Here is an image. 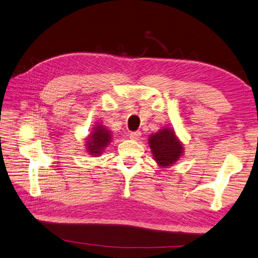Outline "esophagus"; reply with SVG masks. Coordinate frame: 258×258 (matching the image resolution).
Instances as JSON below:
<instances>
[{"instance_id":"34e87169","label":"esophagus","mask_w":258,"mask_h":258,"mask_svg":"<svg viewBox=\"0 0 258 258\" xmlns=\"http://www.w3.org/2000/svg\"><path fill=\"white\" fill-rule=\"evenodd\" d=\"M141 135H142V133H141V131H134V132H131L130 133V139L139 140L141 138Z\"/></svg>"}]
</instances>
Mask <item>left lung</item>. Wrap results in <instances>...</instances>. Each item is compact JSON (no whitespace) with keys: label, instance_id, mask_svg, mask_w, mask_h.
Masks as SVG:
<instances>
[{"label":"left lung","instance_id":"8db88e82","mask_svg":"<svg viewBox=\"0 0 258 258\" xmlns=\"http://www.w3.org/2000/svg\"><path fill=\"white\" fill-rule=\"evenodd\" d=\"M150 146L153 151L155 161L162 166L173 164L182 154V145L170 128L160 130L158 133L151 135Z\"/></svg>","mask_w":258,"mask_h":258}]
</instances>
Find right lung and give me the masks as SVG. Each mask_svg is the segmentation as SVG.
<instances>
[{"mask_svg":"<svg viewBox=\"0 0 258 258\" xmlns=\"http://www.w3.org/2000/svg\"><path fill=\"white\" fill-rule=\"evenodd\" d=\"M88 151L90 154H100L103 149L109 143L110 134L109 131L104 128L103 126L95 127L88 139Z\"/></svg>","mask_w":258,"mask_h":258,"instance_id":"obj_1","label":"right lung"}]
</instances>
